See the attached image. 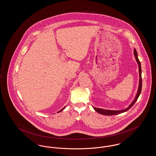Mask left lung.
Returning a JSON list of instances; mask_svg holds the SVG:
<instances>
[{
    "instance_id": "obj_1",
    "label": "left lung",
    "mask_w": 156,
    "mask_h": 156,
    "mask_svg": "<svg viewBox=\"0 0 156 156\" xmlns=\"http://www.w3.org/2000/svg\"><path fill=\"white\" fill-rule=\"evenodd\" d=\"M134 54L135 55L136 61L137 62L138 64V68H139V76H140V80H139V87H138V90L137 93V95L135 97V99L134 100V101L132 102V103L129 105L128 108H127L125 110H119V111H114V110H104L102 108H96L93 107L94 109L96 111H97L98 113L102 114V115H117L119 114L122 113L124 112H126L127 111H128L129 108H131L133 105L135 104V102L137 100L138 98L139 97V95H140V93L141 91V88H142V78H141V63L138 58L137 52L136 49H134Z\"/></svg>"
}]
</instances>
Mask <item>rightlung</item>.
I'll return each mask as SVG.
<instances>
[{"instance_id":"obj_1","label":"right lung","mask_w":156,"mask_h":156,"mask_svg":"<svg viewBox=\"0 0 156 156\" xmlns=\"http://www.w3.org/2000/svg\"><path fill=\"white\" fill-rule=\"evenodd\" d=\"M65 108V106L64 107V108H62V110H60V111H58V112H61V111H62V110H64V109Z\"/></svg>"}]
</instances>
